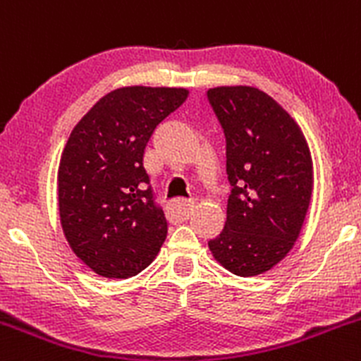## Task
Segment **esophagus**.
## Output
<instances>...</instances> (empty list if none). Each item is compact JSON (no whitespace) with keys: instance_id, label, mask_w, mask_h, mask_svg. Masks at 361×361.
<instances>
[{"instance_id":"34e87169","label":"esophagus","mask_w":361,"mask_h":361,"mask_svg":"<svg viewBox=\"0 0 361 361\" xmlns=\"http://www.w3.org/2000/svg\"><path fill=\"white\" fill-rule=\"evenodd\" d=\"M172 214L180 215V217H189L195 210V202H189V200H173V203L170 205Z\"/></svg>"}]
</instances>
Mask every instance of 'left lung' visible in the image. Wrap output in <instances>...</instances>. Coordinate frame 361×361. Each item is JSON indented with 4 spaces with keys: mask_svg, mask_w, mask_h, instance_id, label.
I'll use <instances>...</instances> for the list:
<instances>
[{
    "mask_svg": "<svg viewBox=\"0 0 361 361\" xmlns=\"http://www.w3.org/2000/svg\"><path fill=\"white\" fill-rule=\"evenodd\" d=\"M226 137L231 195L212 254L238 276H257L290 252L302 228L313 161L299 125L273 97L254 87L207 92Z\"/></svg>",
    "mask_w": 361,
    "mask_h": 361,
    "instance_id": "8db88e82",
    "label": "left lung"
}]
</instances>
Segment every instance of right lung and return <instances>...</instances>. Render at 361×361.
<instances>
[{
    "mask_svg": "<svg viewBox=\"0 0 361 361\" xmlns=\"http://www.w3.org/2000/svg\"><path fill=\"white\" fill-rule=\"evenodd\" d=\"M188 95L185 88H118L71 132L57 176L61 224L74 254L100 276H135L165 241L169 222L144 149Z\"/></svg>",
    "mask_w": 361,
    "mask_h": 361,
    "instance_id": "right-lung-1",
    "label": "right lung"
}]
</instances>
